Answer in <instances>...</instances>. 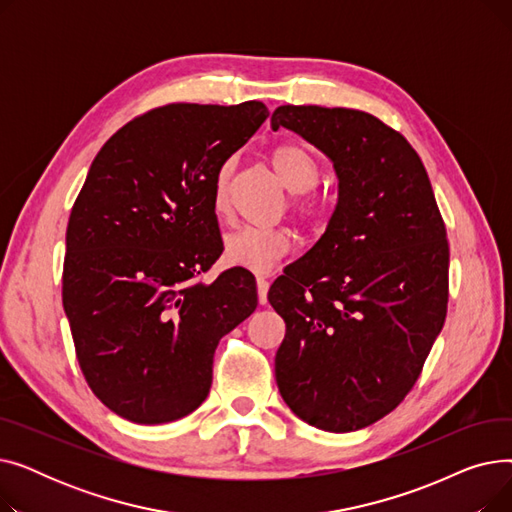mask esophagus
<instances>
[{
  "instance_id": "esophagus-1",
  "label": "esophagus",
  "mask_w": 512,
  "mask_h": 512,
  "mask_svg": "<svg viewBox=\"0 0 512 512\" xmlns=\"http://www.w3.org/2000/svg\"><path fill=\"white\" fill-rule=\"evenodd\" d=\"M257 299H259V303L261 305H265L267 303V290H270V282H267V278H263V276H257Z\"/></svg>"
}]
</instances>
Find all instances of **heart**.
Listing matches in <instances>:
<instances>
[{
	"instance_id": "1",
	"label": "heart",
	"mask_w": 512,
	"mask_h": 512,
	"mask_svg": "<svg viewBox=\"0 0 512 512\" xmlns=\"http://www.w3.org/2000/svg\"><path fill=\"white\" fill-rule=\"evenodd\" d=\"M272 164L280 174L282 182L297 193L292 201V211L299 220L311 228H319L328 220L326 205L305 197L317 184L319 170L311 153L297 143H284L272 151ZM234 168V161L228 159L215 174L213 180V211L224 215L228 211V182ZM292 249V234L286 228H259V226H238L224 236V259L228 265L242 267L255 274H267L274 265L286 257Z\"/></svg>"
}]
</instances>
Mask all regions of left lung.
Instances as JSON below:
<instances>
[{
    "mask_svg": "<svg viewBox=\"0 0 512 512\" xmlns=\"http://www.w3.org/2000/svg\"><path fill=\"white\" fill-rule=\"evenodd\" d=\"M280 126L330 157L338 203L305 261L267 292L286 324L276 382L309 425L357 432L400 405L444 326L446 226L417 151L382 120L280 105Z\"/></svg>",
    "mask_w": 512,
    "mask_h": 512,
    "instance_id": "obj_1",
    "label": "left lung"
}]
</instances>
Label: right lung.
Here are the masks:
<instances>
[{"instance_id":"obj_1","label":"right lung","mask_w":512,"mask_h":512,"mask_svg":"<svg viewBox=\"0 0 512 512\" xmlns=\"http://www.w3.org/2000/svg\"><path fill=\"white\" fill-rule=\"evenodd\" d=\"M267 116L261 101L157 107L101 147L74 201L62 301L76 359L93 394L132 423L193 413L215 346L257 307L247 270L199 276L224 251L215 174Z\"/></svg>"}]
</instances>
